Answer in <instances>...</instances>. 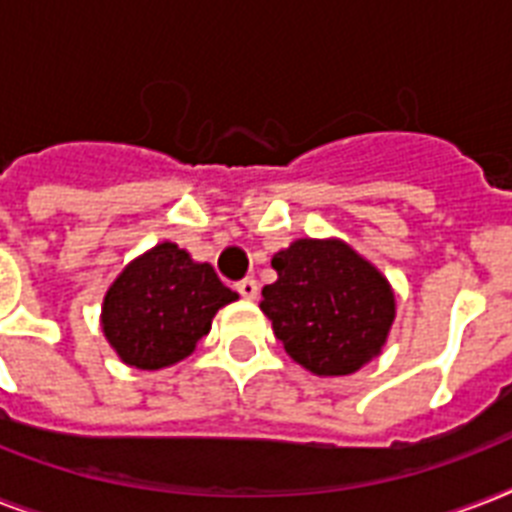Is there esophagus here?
Listing matches in <instances>:
<instances>
[{
	"instance_id": "esophagus-1",
	"label": "esophagus",
	"mask_w": 512,
	"mask_h": 512,
	"mask_svg": "<svg viewBox=\"0 0 512 512\" xmlns=\"http://www.w3.org/2000/svg\"><path fill=\"white\" fill-rule=\"evenodd\" d=\"M236 289H239L241 297H247V300H255L257 295H260V284H257L252 276H247V279H241L239 284H236Z\"/></svg>"
}]
</instances>
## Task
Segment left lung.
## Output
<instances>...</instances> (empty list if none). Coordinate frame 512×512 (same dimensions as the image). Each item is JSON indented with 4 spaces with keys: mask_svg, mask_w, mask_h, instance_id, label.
<instances>
[{
    "mask_svg": "<svg viewBox=\"0 0 512 512\" xmlns=\"http://www.w3.org/2000/svg\"><path fill=\"white\" fill-rule=\"evenodd\" d=\"M279 279L260 311L297 364L319 377L358 372L380 356L396 319L388 279L337 239H297L271 260Z\"/></svg>",
    "mask_w": 512,
    "mask_h": 512,
    "instance_id": "left-lung-1",
    "label": "left lung"
}]
</instances>
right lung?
<instances>
[{
    "mask_svg": "<svg viewBox=\"0 0 512 512\" xmlns=\"http://www.w3.org/2000/svg\"><path fill=\"white\" fill-rule=\"evenodd\" d=\"M239 295L172 241L135 257L103 297V335L124 364L164 369L191 356L223 305Z\"/></svg>",
    "mask_w": 512,
    "mask_h": 512,
    "instance_id": "1",
    "label": "right lung"
}]
</instances>
